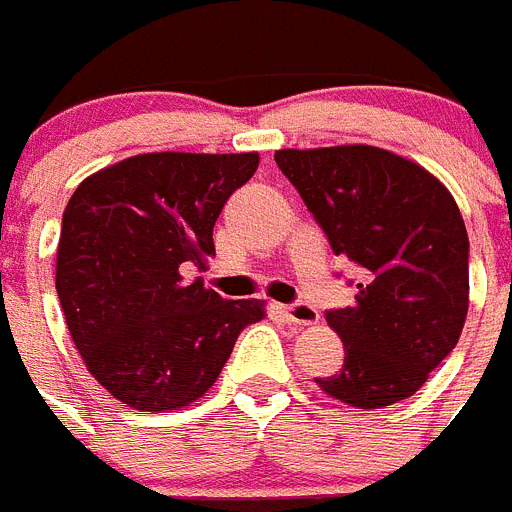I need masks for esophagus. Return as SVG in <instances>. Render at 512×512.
I'll use <instances>...</instances> for the list:
<instances>
[{"label": "esophagus", "mask_w": 512, "mask_h": 512, "mask_svg": "<svg viewBox=\"0 0 512 512\" xmlns=\"http://www.w3.org/2000/svg\"><path fill=\"white\" fill-rule=\"evenodd\" d=\"M283 317L291 322V325H315L317 320H320V315H317L315 307H309V304L299 302V304H286V307H281Z\"/></svg>", "instance_id": "esophagus-1"}]
</instances>
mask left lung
Here are the masks:
<instances>
[{"label":"left lung","instance_id":"8db88e82","mask_svg":"<svg viewBox=\"0 0 512 512\" xmlns=\"http://www.w3.org/2000/svg\"><path fill=\"white\" fill-rule=\"evenodd\" d=\"M289 176L336 255L359 265L354 304L325 315L343 341L325 395L382 409L414 395L455 349L468 312V234L448 187L375 145L283 148Z\"/></svg>","mask_w":512,"mask_h":512}]
</instances>
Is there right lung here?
<instances>
[{"instance_id": "obj_1", "label": "right lung", "mask_w": 512, "mask_h": 512, "mask_svg": "<svg viewBox=\"0 0 512 512\" xmlns=\"http://www.w3.org/2000/svg\"><path fill=\"white\" fill-rule=\"evenodd\" d=\"M257 153H140L80 182L64 208L57 294L88 372L137 411H176L218 380L260 299L184 281L216 255L223 203Z\"/></svg>"}]
</instances>
